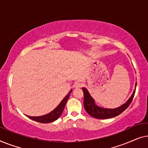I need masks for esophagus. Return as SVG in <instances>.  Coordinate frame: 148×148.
<instances>
[{
    "mask_svg": "<svg viewBox=\"0 0 148 148\" xmlns=\"http://www.w3.org/2000/svg\"><path fill=\"white\" fill-rule=\"evenodd\" d=\"M82 84H81V83H79V82H77L73 85V88L75 89L82 88Z\"/></svg>",
    "mask_w": 148,
    "mask_h": 148,
    "instance_id": "esophagus-1",
    "label": "esophagus"
}]
</instances>
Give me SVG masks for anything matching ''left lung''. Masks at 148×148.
<instances>
[{"label": "left lung", "mask_w": 148, "mask_h": 148, "mask_svg": "<svg viewBox=\"0 0 148 148\" xmlns=\"http://www.w3.org/2000/svg\"><path fill=\"white\" fill-rule=\"evenodd\" d=\"M137 83L135 84V88H136ZM135 88L133 91L132 95L129 100L127 101L125 104L121 105V106L117 107L115 108H105L102 107L98 106L96 104L95 100L91 96V95L88 90L86 88H82V90L84 92V108L86 109V112L88 113L90 116L94 117L96 119H110L112 117L116 116L121 114L123 111L126 110L130 104L132 102L133 97H134Z\"/></svg>", "instance_id": "left-lung-1"}]
</instances>
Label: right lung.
Instances as JSON below:
<instances>
[{
    "instance_id": "right-lung-1",
    "label": "right lung",
    "mask_w": 148,
    "mask_h": 148,
    "mask_svg": "<svg viewBox=\"0 0 148 148\" xmlns=\"http://www.w3.org/2000/svg\"><path fill=\"white\" fill-rule=\"evenodd\" d=\"M71 92L72 90H71L70 92L68 93V94L64 97L63 100H62L61 102H60V104L58 105V106L56 107L55 109H54L53 110L51 111L50 113H48V114L40 116H27H27L29 119H32V120H34L41 123H49L57 120V119L61 116L62 113L63 112L64 106H65L66 103L67 102L69 98Z\"/></svg>"
}]
</instances>
